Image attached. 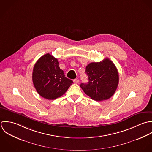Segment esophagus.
Instances as JSON below:
<instances>
[{
  "label": "esophagus",
  "instance_id": "esophagus-1",
  "mask_svg": "<svg viewBox=\"0 0 152 152\" xmlns=\"http://www.w3.org/2000/svg\"><path fill=\"white\" fill-rule=\"evenodd\" d=\"M73 82H74L75 83H78L79 82V80L77 79H74V80H73Z\"/></svg>",
  "mask_w": 152,
  "mask_h": 152
}]
</instances>
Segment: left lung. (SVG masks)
Masks as SVG:
<instances>
[{"mask_svg":"<svg viewBox=\"0 0 152 152\" xmlns=\"http://www.w3.org/2000/svg\"><path fill=\"white\" fill-rule=\"evenodd\" d=\"M89 82L80 87L91 99L102 101L110 98L116 91L119 73L115 64L108 58L92 62L86 67Z\"/></svg>","mask_w":152,"mask_h":152,"instance_id":"8db88e82","label":"left lung"}]
</instances>
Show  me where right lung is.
I'll use <instances>...</instances> for the list:
<instances>
[{"label":"right lung","instance_id":"right-lung-1","mask_svg":"<svg viewBox=\"0 0 152 152\" xmlns=\"http://www.w3.org/2000/svg\"><path fill=\"white\" fill-rule=\"evenodd\" d=\"M32 80L39 95L48 100H54L63 95L73 83L65 77L58 59L49 53L40 57L35 63Z\"/></svg>","mask_w":152,"mask_h":152}]
</instances>
